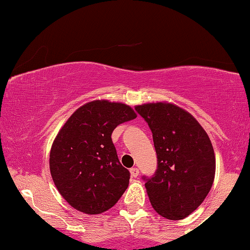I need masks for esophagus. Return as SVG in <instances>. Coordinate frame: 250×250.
Wrapping results in <instances>:
<instances>
[{
    "mask_svg": "<svg viewBox=\"0 0 250 250\" xmlns=\"http://www.w3.org/2000/svg\"><path fill=\"white\" fill-rule=\"evenodd\" d=\"M129 173H131L132 177H136L139 175V169L136 168V167H132V168L129 169Z\"/></svg>",
    "mask_w": 250,
    "mask_h": 250,
    "instance_id": "obj_1",
    "label": "esophagus"
}]
</instances>
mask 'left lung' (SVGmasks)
I'll return each mask as SVG.
<instances>
[{"instance_id": "left-lung-1", "label": "left lung", "mask_w": 250, "mask_h": 250, "mask_svg": "<svg viewBox=\"0 0 250 250\" xmlns=\"http://www.w3.org/2000/svg\"><path fill=\"white\" fill-rule=\"evenodd\" d=\"M135 109L151 129L158 158L156 174L145 184L150 203L160 216L182 220L213 186L216 162L209 136L190 112L170 102Z\"/></svg>"}]
</instances>
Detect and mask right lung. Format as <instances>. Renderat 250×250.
<instances>
[{
	"label": "right lung",
	"instance_id": "add662e5",
	"mask_svg": "<svg viewBox=\"0 0 250 250\" xmlns=\"http://www.w3.org/2000/svg\"><path fill=\"white\" fill-rule=\"evenodd\" d=\"M135 117L128 104L93 100L60 128L51 146L50 172L59 193L75 209L101 214L127 189L129 172L119 163L111 133Z\"/></svg>",
	"mask_w": 250,
	"mask_h": 250
}]
</instances>
